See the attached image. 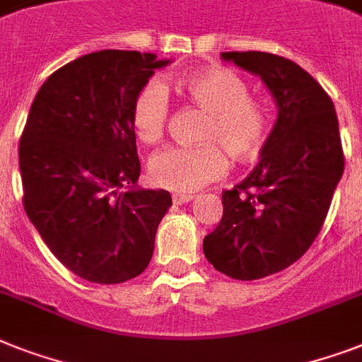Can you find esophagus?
Returning a JSON list of instances; mask_svg holds the SVG:
<instances>
[{"mask_svg": "<svg viewBox=\"0 0 362 362\" xmlns=\"http://www.w3.org/2000/svg\"><path fill=\"white\" fill-rule=\"evenodd\" d=\"M189 201H193V195H189V193H173V202L175 204H186Z\"/></svg>", "mask_w": 362, "mask_h": 362, "instance_id": "obj_1", "label": "esophagus"}]
</instances>
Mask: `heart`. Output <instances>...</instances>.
Returning a JSON list of instances; mask_svg holds the SVG:
<instances>
[{
	"label": "heart",
	"instance_id": "b5f03b06",
	"mask_svg": "<svg viewBox=\"0 0 362 362\" xmlns=\"http://www.w3.org/2000/svg\"><path fill=\"white\" fill-rule=\"evenodd\" d=\"M178 85L193 104L208 113L202 141L214 143L158 152L148 163V173L156 186L195 191L225 175L227 156L221 148L234 161L257 158L266 143L267 119L262 105L249 98L247 85L227 69L201 70L182 78ZM167 119L169 93L165 85L160 79H148L132 105L135 137L145 145H154L163 135Z\"/></svg>",
	"mask_w": 362,
	"mask_h": 362
}]
</instances>
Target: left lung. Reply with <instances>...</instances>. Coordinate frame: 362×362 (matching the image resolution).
<instances>
[{
    "label": "left lung",
    "instance_id": "left-lung-1",
    "mask_svg": "<svg viewBox=\"0 0 362 362\" xmlns=\"http://www.w3.org/2000/svg\"><path fill=\"white\" fill-rule=\"evenodd\" d=\"M223 61L258 76L277 120L251 175L223 191V217L202 251L217 272L255 281L283 272L313 245L344 173L334 105L322 85L290 59L223 52Z\"/></svg>",
    "mask_w": 362,
    "mask_h": 362
}]
</instances>
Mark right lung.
<instances>
[{
    "label": "right lung",
    "mask_w": 362,
    "mask_h": 362,
    "mask_svg": "<svg viewBox=\"0 0 362 362\" xmlns=\"http://www.w3.org/2000/svg\"><path fill=\"white\" fill-rule=\"evenodd\" d=\"M171 59L102 49L64 64L38 89L20 139L23 208L59 262L100 284L145 272L165 189L137 186L132 105Z\"/></svg>",
    "instance_id": "right-lung-1"
}]
</instances>
